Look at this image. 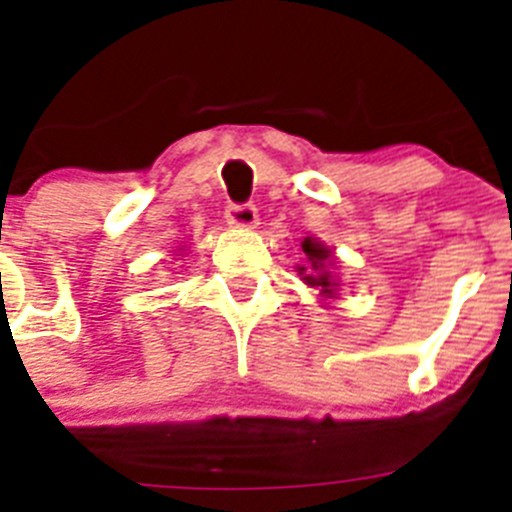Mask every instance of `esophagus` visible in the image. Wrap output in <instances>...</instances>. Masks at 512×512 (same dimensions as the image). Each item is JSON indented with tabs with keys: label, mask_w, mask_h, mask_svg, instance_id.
I'll return each mask as SVG.
<instances>
[{
	"label": "esophagus",
	"mask_w": 512,
	"mask_h": 512,
	"mask_svg": "<svg viewBox=\"0 0 512 512\" xmlns=\"http://www.w3.org/2000/svg\"><path fill=\"white\" fill-rule=\"evenodd\" d=\"M225 220H228V225H233V228L251 230L259 223V212H256L253 205H230L228 210H225Z\"/></svg>",
	"instance_id": "1"
}]
</instances>
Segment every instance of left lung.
Masks as SVG:
<instances>
[{"label":"left lung","instance_id":"left-lung-1","mask_svg":"<svg viewBox=\"0 0 512 512\" xmlns=\"http://www.w3.org/2000/svg\"><path fill=\"white\" fill-rule=\"evenodd\" d=\"M302 251H305V256H307V264L297 266L302 282H305L307 287L318 289L320 297L336 295L338 279H333V274L328 271L333 251H330L325 243L315 241V238H305V241H302Z\"/></svg>","mask_w":512,"mask_h":512}]
</instances>
